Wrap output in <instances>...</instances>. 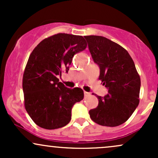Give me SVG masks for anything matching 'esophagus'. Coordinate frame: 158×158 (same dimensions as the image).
Returning <instances> with one entry per match:
<instances>
[{
	"label": "esophagus",
	"mask_w": 158,
	"mask_h": 158,
	"mask_svg": "<svg viewBox=\"0 0 158 158\" xmlns=\"http://www.w3.org/2000/svg\"><path fill=\"white\" fill-rule=\"evenodd\" d=\"M84 95H85V97H88V96L90 95V93H89V92L84 91Z\"/></svg>",
	"instance_id": "34e87169"
}]
</instances>
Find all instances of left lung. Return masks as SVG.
<instances>
[{
	"mask_svg": "<svg viewBox=\"0 0 158 158\" xmlns=\"http://www.w3.org/2000/svg\"><path fill=\"white\" fill-rule=\"evenodd\" d=\"M92 59L99 68V79L108 90L97 96L99 104L89 110L94 122L115 127L127 121L139 105L140 78L126 50L107 38L85 36Z\"/></svg>",
	"mask_w": 158,
	"mask_h": 158,
	"instance_id": "obj_1",
	"label": "left lung"
}]
</instances>
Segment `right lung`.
Masks as SVG:
<instances>
[{
	"label": "right lung",
	"instance_id": "right-lung-1",
	"mask_svg": "<svg viewBox=\"0 0 158 158\" xmlns=\"http://www.w3.org/2000/svg\"><path fill=\"white\" fill-rule=\"evenodd\" d=\"M87 43L81 35L59 33L41 41L29 57L23 76L27 112L37 126L56 129L68 124L76 102L84 98L79 88H68L58 76L71 64L73 56Z\"/></svg>",
	"mask_w": 158,
	"mask_h": 158
}]
</instances>
